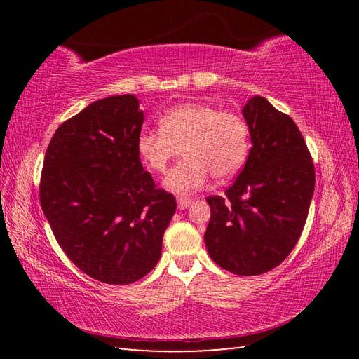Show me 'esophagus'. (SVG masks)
<instances>
[{"instance_id": "obj_1", "label": "esophagus", "mask_w": 359, "mask_h": 359, "mask_svg": "<svg viewBox=\"0 0 359 359\" xmlns=\"http://www.w3.org/2000/svg\"><path fill=\"white\" fill-rule=\"evenodd\" d=\"M190 204H191V199H190V198H187V196H177V205H179V209H187Z\"/></svg>"}]
</instances>
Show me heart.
Wrapping results in <instances>:
<instances>
[{
	"mask_svg": "<svg viewBox=\"0 0 359 359\" xmlns=\"http://www.w3.org/2000/svg\"><path fill=\"white\" fill-rule=\"evenodd\" d=\"M247 121L209 102H184L160 117V131L144 130L137 151L156 172H166L182 154L185 160L166 175L165 187L179 194L196 191L210 175L223 180L239 171L248 155Z\"/></svg>",
	"mask_w": 359,
	"mask_h": 359,
	"instance_id": "heart-1",
	"label": "heart"
}]
</instances>
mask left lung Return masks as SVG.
Here are the masks:
<instances>
[{
    "mask_svg": "<svg viewBox=\"0 0 359 359\" xmlns=\"http://www.w3.org/2000/svg\"><path fill=\"white\" fill-rule=\"evenodd\" d=\"M252 139L245 166L224 196H209L204 242L236 276L274 269L299 241L315 190V169L293 118L263 96L242 109Z\"/></svg>",
    "mask_w": 359,
    "mask_h": 359,
    "instance_id": "obj_1",
    "label": "left lung"
}]
</instances>
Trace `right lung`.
<instances>
[{
	"instance_id": "1",
	"label": "right lung",
	"mask_w": 359,
	"mask_h": 359,
	"mask_svg": "<svg viewBox=\"0 0 359 359\" xmlns=\"http://www.w3.org/2000/svg\"><path fill=\"white\" fill-rule=\"evenodd\" d=\"M142 123L135 95L109 96L63 121L46 151L42 212L68 258L102 283L154 269L177 208L139 160Z\"/></svg>"
}]
</instances>
